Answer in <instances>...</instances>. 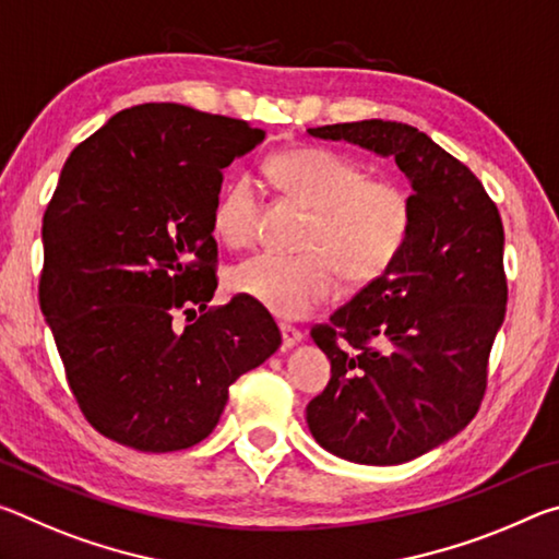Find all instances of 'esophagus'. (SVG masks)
I'll return each instance as SVG.
<instances>
[{"mask_svg": "<svg viewBox=\"0 0 559 559\" xmlns=\"http://www.w3.org/2000/svg\"><path fill=\"white\" fill-rule=\"evenodd\" d=\"M281 335H283V349H290L296 347L300 340H302V333L298 328H293L288 323H281Z\"/></svg>", "mask_w": 559, "mask_h": 559, "instance_id": "esophagus-1", "label": "esophagus"}]
</instances>
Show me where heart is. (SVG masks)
Returning a JSON list of instances; mask_svg holds the SVG:
<instances>
[{"instance_id": "heart-1", "label": "heart", "mask_w": 559, "mask_h": 559, "mask_svg": "<svg viewBox=\"0 0 559 559\" xmlns=\"http://www.w3.org/2000/svg\"><path fill=\"white\" fill-rule=\"evenodd\" d=\"M288 200L313 212L296 259L261 253L231 271V290L276 318L296 320L335 296L340 273L353 286L382 278L402 257L414 224V200L402 182L367 177L365 167L328 147H290L266 165ZM261 194L249 177L224 187L214 231L231 249L257 239Z\"/></svg>"}]
</instances>
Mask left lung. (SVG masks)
I'll list each match as a JSON object with an SVG mask.
<instances>
[{"mask_svg": "<svg viewBox=\"0 0 559 559\" xmlns=\"http://www.w3.org/2000/svg\"><path fill=\"white\" fill-rule=\"evenodd\" d=\"M308 132L394 157L412 185L402 257L310 330L333 374L306 409L325 451L396 466L456 437L484 400L508 302L503 222L478 177L427 132L392 120Z\"/></svg>", "mask_w": 559, "mask_h": 559, "instance_id": "obj_1", "label": "left lung"}]
</instances>
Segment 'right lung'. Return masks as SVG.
<instances>
[{
	"mask_svg": "<svg viewBox=\"0 0 559 559\" xmlns=\"http://www.w3.org/2000/svg\"><path fill=\"white\" fill-rule=\"evenodd\" d=\"M263 138L243 120L145 103L66 159L44 214L39 302L83 416L122 447L200 443L229 386L281 345L257 302L206 308L222 169ZM177 312L198 320L177 331Z\"/></svg>",
	"mask_w": 559,
	"mask_h": 559,
	"instance_id": "right-lung-1",
	"label": "right lung"
}]
</instances>
